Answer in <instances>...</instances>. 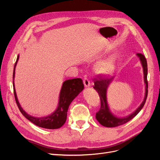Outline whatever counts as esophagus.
<instances>
[{
    "label": "esophagus",
    "mask_w": 160,
    "mask_h": 160,
    "mask_svg": "<svg viewBox=\"0 0 160 160\" xmlns=\"http://www.w3.org/2000/svg\"><path fill=\"white\" fill-rule=\"evenodd\" d=\"M83 84H84L85 88H88V87L90 86V81H89V80L88 79L85 78L83 79Z\"/></svg>",
    "instance_id": "1"
}]
</instances>
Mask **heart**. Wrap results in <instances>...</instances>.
I'll list each match as a JSON object with an SVG mask.
<instances>
[{"instance_id":"obj_1","label":"heart","mask_w":160,"mask_h":160,"mask_svg":"<svg viewBox=\"0 0 160 160\" xmlns=\"http://www.w3.org/2000/svg\"><path fill=\"white\" fill-rule=\"evenodd\" d=\"M115 61L113 58H110L105 61H101L96 67V71L99 74L107 75L110 74L113 71L114 68Z\"/></svg>"}]
</instances>
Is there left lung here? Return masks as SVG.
<instances>
[{
  "label": "left lung",
  "mask_w": 160,
  "mask_h": 160,
  "mask_svg": "<svg viewBox=\"0 0 160 160\" xmlns=\"http://www.w3.org/2000/svg\"><path fill=\"white\" fill-rule=\"evenodd\" d=\"M138 57L139 58L140 61L143 67V75H144V82L146 83V94H145L144 100L142 104L140 105L139 107L135 110L133 113L127 116L125 118H119L115 117L109 111L108 102H107V97H106V93H107V89L109 84L112 82L113 77H111L110 79L105 78L102 77V76H98V78L94 79V86L93 88L98 92L101 101V107L98 112L96 113L95 118L98 121L100 124L105 127L107 128H115L123 124L126 123L133 119L135 115H136L143 108V105L146 103V101L148 97V83L147 79L148 76V65L147 61L145 56L142 54V53H138Z\"/></svg>",
  "instance_id": "8db88e82"
}]
</instances>
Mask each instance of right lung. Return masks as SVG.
I'll return each mask as SVG.
<instances>
[{
  "mask_svg": "<svg viewBox=\"0 0 160 160\" xmlns=\"http://www.w3.org/2000/svg\"><path fill=\"white\" fill-rule=\"evenodd\" d=\"M18 58L19 55H18L17 57L16 62L14 67L12 82L14 98H15L16 103L19 110H20L21 113L28 120H29L30 122H31L32 123L37 125L38 127L50 129L60 128L64 125L66 122L67 111H68L69 105L72 102V101L84 89L83 81L80 78H76L66 80L65 81H64L60 91L59 104H58V107L55 111H54L50 115H48L45 118L32 117V116L27 114L21 107L17 97L15 88H14V74H15V67L18 62Z\"/></svg>",
  "mask_w": 160,
  "mask_h": 160,
  "instance_id": "add662e5",
  "label": "right lung"
}]
</instances>
